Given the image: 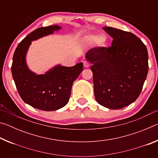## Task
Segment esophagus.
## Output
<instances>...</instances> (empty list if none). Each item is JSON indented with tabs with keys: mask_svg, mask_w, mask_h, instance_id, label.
<instances>
[{
	"mask_svg": "<svg viewBox=\"0 0 158 158\" xmlns=\"http://www.w3.org/2000/svg\"><path fill=\"white\" fill-rule=\"evenodd\" d=\"M84 68H89V67L90 66V63L88 62V61H86V60H85V61H84Z\"/></svg>",
	"mask_w": 158,
	"mask_h": 158,
	"instance_id": "34e87169",
	"label": "esophagus"
}]
</instances>
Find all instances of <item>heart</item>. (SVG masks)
<instances>
[{
  "instance_id": "obj_1",
  "label": "heart",
  "mask_w": 158,
  "mask_h": 158,
  "mask_svg": "<svg viewBox=\"0 0 158 158\" xmlns=\"http://www.w3.org/2000/svg\"><path fill=\"white\" fill-rule=\"evenodd\" d=\"M89 40L93 43L97 42L98 44L103 46L106 42V37L103 35H92L89 37Z\"/></svg>"
}]
</instances>
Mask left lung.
Returning <instances> with one entry per match:
<instances>
[{
  "mask_svg": "<svg viewBox=\"0 0 158 158\" xmlns=\"http://www.w3.org/2000/svg\"><path fill=\"white\" fill-rule=\"evenodd\" d=\"M111 46L95 47L85 53L93 74L95 97L102 106L119 109L139 96L148 71V55L143 42L130 32L104 27Z\"/></svg>",
  "mask_w": 158,
  "mask_h": 158,
  "instance_id": "8db88e82",
  "label": "left lung"
}]
</instances>
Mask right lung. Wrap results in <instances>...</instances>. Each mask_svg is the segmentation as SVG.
<instances>
[{"mask_svg":"<svg viewBox=\"0 0 158 158\" xmlns=\"http://www.w3.org/2000/svg\"><path fill=\"white\" fill-rule=\"evenodd\" d=\"M57 25L41 27L28 35L16 49L11 71L16 87L26 104L42 111H55L68 104L73 82L83 70V63L73 67L60 65L44 74H36L28 68L26 55L33 40L53 33Z\"/></svg>","mask_w":158,"mask_h":158,"instance_id":"right-lung-1","label":"right lung"}]
</instances>
